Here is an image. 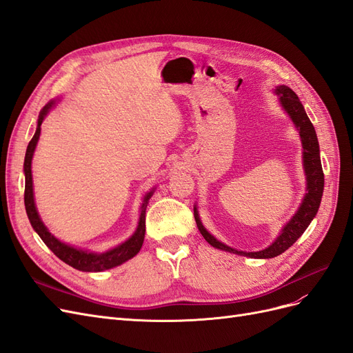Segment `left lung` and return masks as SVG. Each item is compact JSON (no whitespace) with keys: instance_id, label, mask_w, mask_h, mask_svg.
I'll use <instances>...</instances> for the list:
<instances>
[{"instance_id":"obj_1","label":"left lung","mask_w":353,"mask_h":353,"mask_svg":"<svg viewBox=\"0 0 353 353\" xmlns=\"http://www.w3.org/2000/svg\"><path fill=\"white\" fill-rule=\"evenodd\" d=\"M275 92L280 95L281 105L285 109V112L290 114L292 121L296 125L299 134H301V138H302L303 166H305V174L307 181V188H306L307 193L302 201L301 208H299V210L296 212V215L287 222V225L283 228L280 236L276 237V240L270 245V248H266L265 250H261V252L248 253V252H239L236 249H231L228 245L218 241L213 236H210V234L205 230V227L201 225L199 213L194 208V219L197 223V228L201 236L205 237V240L210 245L230 253L249 256V258H256V259L275 258V256L281 254L283 252H285L288 248H290V245H293L296 240L305 232V230L307 228L309 223H311L314 216L316 215L319 203H321L323 191H324V172L321 166V159H319V144L315 134V128L312 122L309 121L301 100H299V97L293 90L284 87V85H280Z\"/></svg>"}]
</instances>
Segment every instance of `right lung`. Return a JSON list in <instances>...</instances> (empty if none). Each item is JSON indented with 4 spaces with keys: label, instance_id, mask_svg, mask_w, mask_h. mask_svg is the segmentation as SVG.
<instances>
[{
    "label": "right lung",
    "instance_id": "add662e5",
    "mask_svg": "<svg viewBox=\"0 0 353 353\" xmlns=\"http://www.w3.org/2000/svg\"><path fill=\"white\" fill-rule=\"evenodd\" d=\"M52 103H48L44 109H42L39 119H38V128L35 135L32 137V140L28 144L26 148V156H25V208L28 218L30 221V225L34 227V230L38 232V236L42 239L47 244V248L54 253L59 259H61L65 263L70 265L72 268L79 270L83 272H99L104 270H110L113 266L121 265L126 262L128 259L134 258V256L140 252L143 241H144V234H145V209H147V203L148 199L152 197L153 191H150L144 199V203L141 206V215H140V223H138V228L134 232V236L131 239H128L125 243L121 245H117L113 250H109L105 253H90V252H83L78 250L74 248H70V245L59 241L54 236H51V232L46 228L44 223L39 219V215L35 208V201H34V188H32V170H30V163H32V156H34L35 147L38 143V138L41 134V123L44 121V116L48 113Z\"/></svg>",
    "mask_w": 353,
    "mask_h": 353
}]
</instances>
